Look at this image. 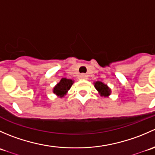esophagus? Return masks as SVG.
<instances>
[{
	"mask_svg": "<svg viewBox=\"0 0 155 155\" xmlns=\"http://www.w3.org/2000/svg\"><path fill=\"white\" fill-rule=\"evenodd\" d=\"M80 78L82 79H87V75L85 74V73H82V74L80 75Z\"/></svg>",
	"mask_w": 155,
	"mask_h": 155,
	"instance_id": "obj_1",
	"label": "esophagus"
}]
</instances>
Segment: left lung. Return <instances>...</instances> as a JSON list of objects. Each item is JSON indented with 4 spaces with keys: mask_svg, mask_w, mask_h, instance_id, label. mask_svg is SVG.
I'll list each match as a JSON object with an SVG mask.
<instances>
[{
    "mask_svg": "<svg viewBox=\"0 0 155 155\" xmlns=\"http://www.w3.org/2000/svg\"><path fill=\"white\" fill-rule=\"evenodd\" d=\"M94 86L97 90L101 93L102 96H108L110 94V89L105 84L101 82H96L94 83Z\"/></svg>",
    "mask_w": 155,
    "mask_h": 155,
    "instance_id": "1",
    "label": "left lung"
}]
</instances>
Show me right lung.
Segmentation results:
<instances>
[{"label":"right lung","instance_id":"obj_1","mask_svg":"<svg viewBox=\"0 0 155 155\" xmlns=\"http://www.w3.org/2000/svg\"><path fill=\"white\" fill-rule=\"evenodd\" d=\"M73 83V80L66 79V78H64V79H61L60 82L54 87V91H54V93L55 94H57L58 96H64V94H66L68 91L71 87Z\"/></svg>","mask_w":155,"mask_h":155}]
</instances>
